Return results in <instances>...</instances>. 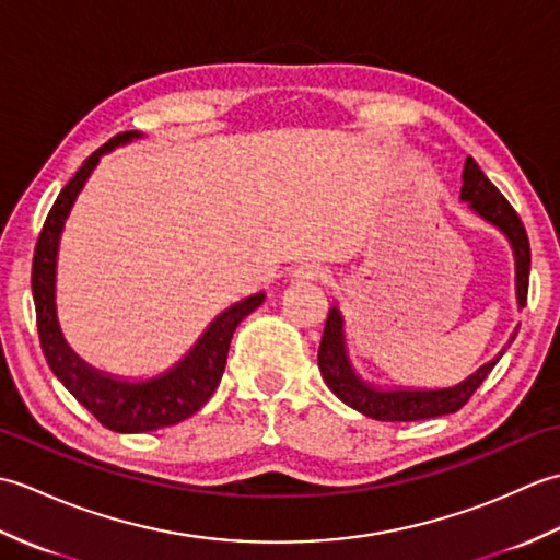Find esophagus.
<instances>
[{"instance_id":"1","label":"esophagus","mask_w":560,"mask_h":560,"mask_svg":"<svg viewBox=\"0 0 560 560\" xmlns=\"http://www.w3.org/2000/svg\"><path fill=\"white\" fill-rule=\"evenodd\" d=\"M325 277V269L319 265H301L299 269H295L291 273V281L295 283H313V281H319Z\"/></svg>"}]
</instances>
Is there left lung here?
<instances>
[{
    "instance_id": "left-lung-1",
    "label": "left lung",
    "mask_w": 560,
    "mask_h": 560,
    "mask_svg": "<svg viewBox=\"0 0 560 560\" xmlns=\"http://www.w3.org/2000/svg\"><path fill=\"white\" fill-rule=\"evenodd\" d=\"M459 199L467 201L474 213H479L483 221L493 223L501 231L515 255V291H517V305L520 311L527 305V289H529V237L525 225H522L517 211L510 207V201L498 192V187L483 175L479 163L471 156L464 161L462 171V192ZM517 331H513L508 347L515 341ZM505 351V349H503ZM503 351L483 363L477 373H471L462 383L443 387V389H380L368 385L365 380L355 375L353 365L347 353V339H343V317L339 307L335 305L329 311L325 323L323 341H319L317 351V365L323 373L327 387L335 395L349 404L351 409L361 411L363 416H371L375 421H421V419H435V416L455 413L464 404L469 401L474 392L479 389L493 365L501 361Z\"/></svg>"
}]
</instances>
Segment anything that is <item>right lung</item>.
<instances>
[{
    "label": "right lung",
    "mask_w": 560,
    "mask_h": 560,
    "mask_svg": "<svg viewBox=\"0 0 560 560\" xmlns=\"http://www.w3.org/2000/svg\"><path fill=\"white\" fill-rule=\"evenodd\" d=\"M141 137L139 132H122L113 137L108 144L83 161L74 177L65 185L62 192L55 199V205L47 213L43 231L35 243L33 255V301H35V319H38L40 347L47 359V365L59 377L71 395L83 404L98 423L110 428L115 433H147L168 428L189 419L199 411L213 389L219 387L221 375L229 359V347L235 327L243 319L257 311L265 303V293H255L241 303L231 305L207 327L192 349L187 351L183 361H177L171 371L151 380H120L96 371L89 363H83L79 355L67 347V341L59 331L57 311H55V269H57V247L62 235L65 221L71 211V205L79 197L81 187L86 185L89 175L96 168L103 153L115 147L127 144Z\"/></svg>",
    "instance_id": "right-lung-1"
}]
</instances>
